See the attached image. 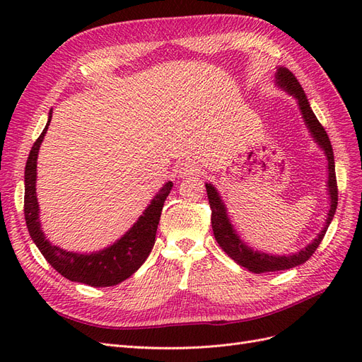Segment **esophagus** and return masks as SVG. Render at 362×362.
I'll use <instances>...</instances> for the list:
<instances>
[{
    "label": "esophagus",
    "mask_w": 362,
    "mask_h": 362,
    "mask_svg": "<svg viewBox=\"0 0 362 362\" xmlns=\"http://www.w3.org/2000/svg\"><path fill=\"white\" fill-rule=\"evenodd\" d=\"M177 170L181 177H189L196 172V164L193 161H181L177 166Z\"/></svg>",
    "instance_id": "obj_1"
}]
</instances>
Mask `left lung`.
<instances>
[{"instance_id": "obj_1", "label": "left lung", "mask_w": 362, "mask_h": 362, "mask_svg": "<svg viewBox=\"0 0 362 362\" xmlns=\"http://www.w3.org/2000/svg\"><path fill=\"white\" fill-rule=\"evenodd\" d=\"M278 84L290 92L296 100L299 101L300 112L303 115L305 124L308 125L313 137L315 139L317 144H319L325 154L327 157V169H329V177H327V189H329L331 194V210L327 213V221L323 228V231L314 238V242L311 245L306 246L303 250L298 252L294 255H284V257H275V255H269V254H261V252H254L250 247H247L242 240L238 238L235 231L233 229L231 223H229V218L226 216L225 205L221 199V196L216 192L211 184H205L206 187V194H208V202H210L211 208V226H213V233L216 242L218 243L226 252V255L229 258H233L237 264L243 266L245 269L254 272V273H267V272H278V270H287L296 266L303 264L305 261H308L311 255L319 247L322 243V240L327 231V226H329L332 217L337 210V204H338V187H337V177H335V161H334V151L331 140L327 137L326 131L323 125L319 122V119L315 117L314 112L311 110L310 103L306 100L305 92L302 89L300 83L296 78L294 74L290 72L286 68H279L278 75H276Z\"/></svg>"}]
</instances>
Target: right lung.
I'll list each match as a JSON object with an SVG mask.
<instances>
[{
    "instance_id": "add662e5",
    "label": "right lung",
    "mask_w": 362,
    "mask_h": 362,
    "mask_svg": "<svg viewBox=\"0 0 362 362\" xmlns=\"http://www.w3.org/2000/svg\"><path fill=\"white\" fill-rule=\"evenodd\" d=\"M51 116L45 129L33 145L25 164V194L24 214L28 233L36 243L42 255L56 269L62 276L74 282H81L90 287H112L129 278L149 257L156 243V234L164 201L172 190V182H168L158 192L145 213L139 217L134 226L117 242L96 254H74L57 246H52L43 235L39 222V205L36 198V161L40 144L45 136Z\"/></svg>"
}]
</instances>
